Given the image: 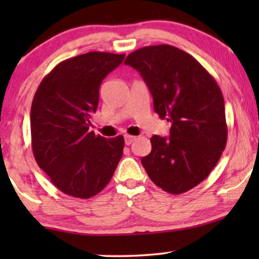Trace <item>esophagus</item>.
<instances>
[{"label":"esophagus","mask_w":259,"mask_h":259,"mask_svg":"<svg viewBox=\"0 0 259 259\" xmlns=\"http://www.w3.org/2000/svg\"><path fill=\"white\" fill-rule=\"evenodd\" d=\"M136 139H137V137L130 136V134H126V136H125V144L126 145H131Z\"/></svg>","instance_id":"esophagus-1"}]
</instances>
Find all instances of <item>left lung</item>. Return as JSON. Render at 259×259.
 <instances>
[{
	"instance_id": "obj_1",
	"label": "left lung",
	"mask_w": 259,
	"mask_h": 259,
	"mask_svg": "<svg viewBox=\"0 0 259 259\" xmlns=\"http://www.w3.org/2000/svg\"><path fill=\"white\" fill-rule=\"evenodd\" d=\"M125 65L141 74L159 118L172 122L168 138H151V153L141 158V164L166 192L193 189L210 175L226 146L221 88L192 55L169 45L138 49Z\"/></svg>"
}]
</instances>
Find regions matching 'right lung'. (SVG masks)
I'll return each mask as SVG.
<instances>
[{"mask_svg": "<svg viewBox=\"0 0 259 259\" xmlns=\"http://www.w3.org/2000/svg\"><path fill=\"white\" fill-rule=\"evenodd\" d=\"M125 54L90 52L56 65L41 81L30 109L31 148L40 168L68 196L88 199L111 182L125 141L91 131L102 80Z\"/></svg>", "mask_w": 259, "mask_h": 259, "instance_id": "right-lung-1", "label": "right lung"}]
</instances>
